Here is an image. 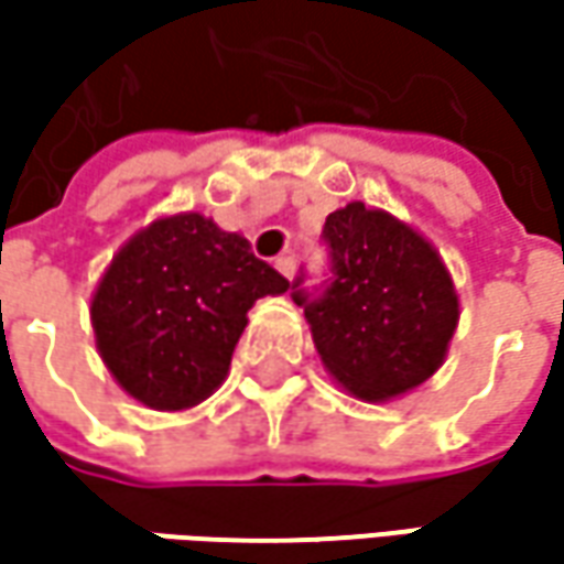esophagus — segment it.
<instances>
[{
  "instance_id": "34e87169",
  "label": "esophagus",
  "mask_w": 564,
  "mask_h": 564,
  "mask_svg": "<svg viewBox=\"0 0 564 564\" xmlns=\"http://www.w3.org/2000/svg\"><path fill=\"white\" fill-rule=\"evenodd\" d=\"M294 253H282V257H275V270L282 272L285 279H292V272H294Z\"/></svg>"
}]
</instances>
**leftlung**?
Instances as JSON below:
<instances>
[{
	"mask_svg": "<svg viewBox=\"0 0 564 564\" xmlns=\"http://www.w3.org/2000/svg\"><path fill=\"white\" fill-rule=\"evenodd\" d=\"M329 279L292 297L311 323L326 370L351 395L386 401L417 389L445 360L458 294L436 248L386 209L360 200L326 216Z\"/></svg>",
	"mask_w": 564,
	"mask_h": 564,
	"instance_id": "left-lung-1",
	"label": "left lung"
}]
</instances>
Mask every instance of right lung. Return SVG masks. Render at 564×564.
Masks as SVG:
<instances>
[{
	"label": "right lung",
	"mask_w": 564,
	"mask_h": 564,
	"mask_svg": "<svg viewBox=\"0 0 564 564\" xmlns=\"http://www.w3.org/2000/svg\"><path fill=\"white\" fill-rule=\"evenodd\" d=\"M289 279L250 253L248 238L200 213L141 228L102 272L90 319L102 364L156 411L200 404L226 379L257 297Z\"/></svg>",
	"instance_id": "1"
}]
</instances>
